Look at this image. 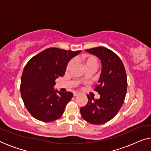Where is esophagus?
<instances>
[{"instance_id":"obj_1","label":"esophagus","mask_w":151,"mask_h":151,"mask_svg":"<svg viewBox=\"0 0 151 151\" xmlns=\"http://www.w3.org/2000/svg\"><path fill=\"white\" fill-rule=\"evenodd\" d=\"M78 94H79V93H78V92H77V91H74V92H73V96H78Z\"/></svg>"}]
</instances>
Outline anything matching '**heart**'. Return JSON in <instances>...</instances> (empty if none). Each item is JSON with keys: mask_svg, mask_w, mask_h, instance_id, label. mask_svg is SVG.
I'll list each match as a JSON object with an SVG mask.
<instances>
[{"mask_svg": "<svg viewBox=\"0 0 151 151\" xmlns=\"http://www.w3.org/2000/svg\"><path fill=\"white\" fill-rule=\"evenodd\" d=\"M80 60L81 61L85 66H86L87 70L93 69L95 70L98 68V62L96 58L93 55H87V54H84L80 57ZM73 66V61H70L66 66V71H68ZM87 76H85L84 78H86Z\"/></svg>", "mask_w": 151, "mask_h": 151, "instance_id": "1", "label": "heart"}]
</instances>
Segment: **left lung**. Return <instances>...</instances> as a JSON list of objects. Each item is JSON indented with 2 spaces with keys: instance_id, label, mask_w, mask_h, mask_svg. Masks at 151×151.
<instances>
[{
  "instance_id": "obj_1",
  "label": "left lung",
  "mask_w": 151,
  "mask_h": 151,
  "mask_svg": "<svg viewBox=\"0 0 151 151\" xmlns=\"http://www.w3.org/2000/svg\"><path fill=\"white\" fill-rule=\"evenodd\" d=\"M99 58L102 65V73L94 91L100 98L94 100L87 95L88 102L80 109L84 120L100 125L109 121L118 113L127 93V79L122 60L113 51L103 47L85 50Z\"/></svg>"
}]
</instances>
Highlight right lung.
I'll return each mask as SVG.
<instances>
[{
    "mask_svg": "<svg viewBox=\"0 0 151 151\" xmlns=\"http://www.w3.org/2000/svg\"><path fill=\"white\" fill-rule=\"evenodd\" d=\"M80 52L51 47L27 63L22 75L20 92L26 109L33 117L43 122L61 117L73 93L55 91L53 86L55 80L64 75L68 62Z\"/></svg>",
    "mask_w": 151,
    "mask_h": 151,
    "instance_id": "obj_1",
    "label": "right lung"
}]
</instances>
